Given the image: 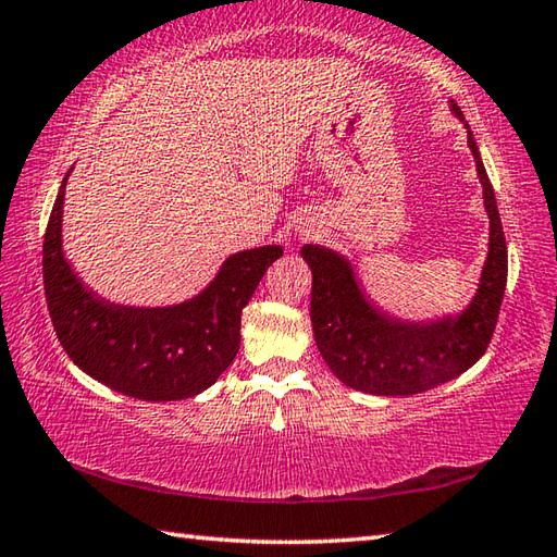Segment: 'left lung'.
I'll return each mask as SVG.
<instances>
[{
	"instance_id": "left-lung-1",
	"label": "left lung",
	"mask_w": 557,
	"mask_h": 557,
	"mask_svg": "<svg viewBox=\"0 0 557 557\" xmlns=\"http://www.w3.org/2000/svg\"><path fill=\"white\" fill-rule=\"evenodd\" d=\"M449 110L465 120L457 102H449ZM467 144L483 186L491 244L476 297L459 315H445L431 323L395 321L363 297L345 256L313 244L301 248L313 272L311 325L315 345L330 371L354 389L387 397L417 395L471 369L491 345L507 285V246L498 203L469 124Z\"/></svg>"
}]
</instances>
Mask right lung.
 <instances>
[{
    "instance_id": "right-lung-1",
    "label": "right lung",
    "mask_w": 557,
    "mask_h": 557,
    "mask_svg": "<svg viewBox=\"0 0 557 557\" xmlns=\"http://www.w3.org/2000/svg\"><path fill=\"white\" fill-rule=\"evenodd\" d=\"M54 200L42 244L45 299L69 359L116 393L172 401L203 393L234 361L242 311L282 246H263L224 260L198 294L164 309H138L100 299L71 270L62 251L64 186Z\"/></svg>"
}]
</instances>
